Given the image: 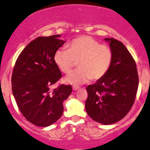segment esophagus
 I'll return each mask as SVG.
<instances>
[{"mask_svg":"<svg viewBox=\"0 0 150 150\" xmlns=\"http://www.w3.org/2000/svg\"><path fill=\"white\" fill-rule=\"evenodd\" d=\"M72 88H73V89L74 90V91H76V90H78L79 88V86H75V85H74V86H72Z\"/></svg>","mask_w":150,"mask_h":150,"instance_id":"34e87169","label":"esophagus"}]
</instances>
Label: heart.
<instances>
[{"mask_svg": "<svg viewBox=\"0 0 150 150\" xmlns=\"http://www.w3.org/2000/svg\"><path fill=\"white\" fill-rule=\"evenodd\" d=\"M113 61V53L107 45L89 36H80L67 45V49L56 50L54 62L58 69L69 74L78 62L76 71L66 77L67 83L74 85L101 79L109 71Z\"/></svg>", "mask_w": 150, "mask_h": 150, "instance_id": "b5f03b06", "label": "heart"}]
</instances>
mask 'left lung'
Returning <instances> with one entry per match:
<instances>
[{
  "label": "left lung",
  "instance_id": "8db88e82",
  "mask_svg": "<svg viewBox=\"0 0 150 150\" xmlns=\"http://www.w3.org/2000/svg\"><path fill=\"white\" fill-rule=\"evenodd\" d=\"M113 53L107 74L86 87L85 109L88 115L102 125H112L123 119L133 106L139 77L136 63L125 45L114 38H106Z\"/></svg>",
  "mask_w": 150,
  "mask_h": 150
}]
</instances>
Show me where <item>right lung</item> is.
I'll list each match as a JSON object with an SVG mask.
<instances>
[{
  "label": "right lung",
  "mask_w": 150,
  "mask_h": 150,
  "mask_svg": "<svg viewBox=\"0 0 150 150\" xmlns=\"http://www.w3.org/2000/svg\"><path fill=\"white\" fill-rule=\"evenodd\" d=\"M61 35L38 37L18 57L11 78L12 91L23 117L38 127H48L61 118L63 102L72 91L71 85L51 86L62 77L54 62L56 50L65 43Z\"/></svg>",
  "instance_id": "1"
}]
</instances>
